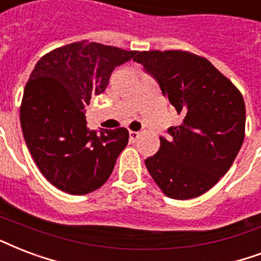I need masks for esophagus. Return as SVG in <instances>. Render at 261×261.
Wrapping results in <instances>:
<instances>
[{"label":"esophagus","instance_id":"1","mask_svg":"<svg viewBox=\"0 0 261 261\" xmlns=\"http://www.w3.org/2000/svg\"><path fill=\"white\" fill-rule=\"evenodd\" d=\"M139 138V133L137 131H130V141L131 142H135L137 139Z\"/></svg>","mask_w":261,"mask_h":261}]
</instances>
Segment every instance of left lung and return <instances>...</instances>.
Returning <instances> with one entry per match:
<instances>
[{
    "mask_svg": "<svg viewBox=\"0 0 261 261\" xmlns=\"http://www.w3.org/2000/svg\"><path fill=\"white\" fill-rule=\"evenodd\" d=\"M134 61L159 83L182 116L145 160L163 193L189 200L208 192L231 167L245 138L240 90L204 57L182 50L138 51Z\"/></svg>",
    "mask_w": 261,
    "mask_h": 261,
    "instance_id": "1",
    "label": "left lung"
}]
</instances>
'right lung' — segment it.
Masks as SVG:
<instances>
[{
	"instance_id": "obj_1",
	"label": "right lung",
	"mask_w": 261,
	"mask_h": 261,
	"mask_svg": "<svg viewBox=\"0 0 261 261\" xmlns=\"http://www.w3.org/2000/svg\"><path fill=\"white\" fill-rule=\"evenodd\" d=\"M138 51L73 42L39 60L24 87L20 124L34 162L60 190L81 196L101 188L128 142L126 128H87L85 107L104 93L113 69Z\"/></svg>"
}]
</instances>
